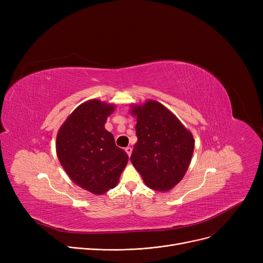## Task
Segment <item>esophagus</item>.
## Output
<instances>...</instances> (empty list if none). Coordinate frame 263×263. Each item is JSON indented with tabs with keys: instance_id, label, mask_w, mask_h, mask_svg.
<instances>
[{
	"instance_id": "obj_1",
	"label": "esophagus",
	"mask_w": 263,
	"mask_h": 263,
	"mask_svg": "<svg viewBox=\"0 0 263 263\" xmlns=\"http://www.w3.org/2000/svg\"><path fill=\"white\" fill-rule=\"evenodd\" d=\"M124 150H126V153H127V155L130 157L131 156V154H132V148L131 147H127L126 149H124Z\"/></svg>"
}]
</instances>
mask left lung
Instances as JSON below:
<instances>
[{
  "instance_id": "8db88e82",
  "label": "left lung",
  "mask_w": 263,
  "mask_h": 263,
  "mask_svg": "<svg viewBox=\"0 0 263 263\" xmlns=\"http://www.w3.org/2000/svg\"><path fill=\"white\" fill-rule=\"evenodd\" d=\"M137 142L131 162L144 183L168 192L184 177L194 151V137L166 106L156 100L131 104Z\"/></svg>"
}]
</instances>
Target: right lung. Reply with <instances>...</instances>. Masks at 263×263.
<instances>
[{"mask_svg":"<svg viewBox=\"0 0 263 263\" xmlns=\"http://www.w3.org/2000/svg\"><path fill=\"white\" fill-rule=\"evenodd\" d=\"M114 103L91 99L67 117L57 135V155L71 180L95 195L114 189L129 157L104 124Z\"/></svg>","mask_w":263,"mask_h":263,"instance_id":"1","label":"right lung"}]
</instances>
